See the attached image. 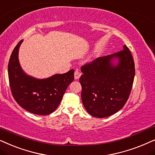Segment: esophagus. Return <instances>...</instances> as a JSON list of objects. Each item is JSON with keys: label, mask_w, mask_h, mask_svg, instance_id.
I'll return each instance as SVG.
<instances>
[{"label": "esophagus", "mask_w": 155, "mask_h": 155, "mask_svg": "<svg viewBox=\"0 0 155 155\" xmlns=\"http://www.w3.org/2000/svg\"><path fill=\"white\" fill-rule=\"evenodd\" d=\"M81 76V73L78 71V70H76L75 72H74V79H79Z\"/></svg>", "instance_id": "1"}]
</instances>
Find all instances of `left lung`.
<instances>
[{"mask_svg": "<svg viewBox=\"0 0 155 155\" xmlns=\"http://www.w3.org/2000/svg\"><path fill=\"white\" fill-rule=\"evenodd\" d=\"M115 58L116 63L113 62ZM81 70V100L90 115L99 118L108 117L125 106L135 72L133 56L126 45L118 52L82 66Z\"/></svg>", "mask_w": 155, "mask_h": 155, "instance_id": "left-lung-1", "label": "left lung"}]
</instances>
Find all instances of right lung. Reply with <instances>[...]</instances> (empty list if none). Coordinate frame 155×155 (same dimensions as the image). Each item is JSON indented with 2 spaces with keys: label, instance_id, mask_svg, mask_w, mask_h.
Instances as JSON below:
<instances>
[{
  "label": "right lung",
  "instance_id": "1",
  "mask_svg": "<svg viewBox=\"0 0 155 155\" xmlns=\"http://www.w3.org/2000/svg\"><path fill=\"white\" fill-rule=\"evenodd\" d=\"M22 41L16 45L8 62V79L15 101L28 112L45 115L56 110L68 86L74 81V70L38 79L28 75L20 67L18 51Z\"/></svg>",
  "mask_w": 155,
  "mask_h": 155
}]
</instances>
